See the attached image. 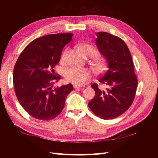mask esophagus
<instances>
[{
    "label": "esophagus",
    "instance_id": "obj_1",
    "mask_svg": "<svg viewBox=\"0 0 158 158\" xmlns=\"http://www.w3.org/2000/svg\"><path fill=\"white\" fill-rule=\"evenodd\" d=\"M82 87V85H74V88L75 89H77V88H81Z\"/></svg>",
    "mask_w": 158,
    "mask_h": 158
}]
</instances>
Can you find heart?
<instances>
[{"label":"heart","mask_w":158,"mask_h":158,"mask_svg":"<svg viewBox=\"0 0 158 158\" xmlns=\"http://www.w3.org/2000/svg\"><path fill=\"white\" fill-rule=\"evenodd\" d=\"M78 47L79 51L84 56H92L96 52V51L92 46L88 44L80 45ZM66 52H67V50H65L61 55L60 61L62 63L66 62ZM95 63L98 67H99L102 64V62L99 59H95ZM64 76L66 81L69 82L77 85H82L86 83L89 80L91 74L90 72L86 69L78 68L73 66V67H71L65 70Z\"/></svg>","instance_id":"b5f03b06"}]
</instances>
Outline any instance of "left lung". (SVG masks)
I'll return each instance as SVG.
<instances>
[{
	"instance_id": "left-lung-1",
	"label": "left lung",
	"mask_w": 158,
	"mask_h": 158,
	"mask_svg": "<svg viewBox=\"0 0 158 158\" xmlns=\"http://www.w3.org/2000/svg\"><path fill=\"white\" fill-rule=\"evenodd\" d=\"M95 43L107 60V69L98 79L109 87L102 91L96 83L92 86L95 97L89 102L92 111L102 119L120 116L132 105L136 92L138 80L135 74L132 59L123 40L109 33H97Z\"/></svg>"
}]
</instances>
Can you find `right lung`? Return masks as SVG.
Masks as SVG:
<instances>
[{
  "instance_id": "add662e5",
  "label": "right lung",
  "mask_w": 158,
  "mask_h": 158,
  "mask_svg": "<svg viewBox=\"0 0 158 158\" xmlns=\"http://www.w3.org/2000/svg\"><path fill=\"white\" fill-rule=\"evenodd\" d=\"M73 35L56 33L39 37L30 43L18 57L13 73L14 90L22 107L33 118L49 121L58 116L66 96L73 90L71 84L52 88L60 79L53 69Z\"/></svg>"
}]
</instances>
